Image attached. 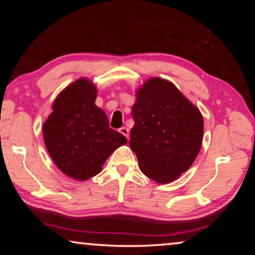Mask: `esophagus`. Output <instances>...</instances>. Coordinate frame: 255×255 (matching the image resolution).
<instances>
[{
    "instance_id": "obj_1",
    "label": "esophagus",
    "mask_w": 255,
    "mask_h": 255,
    "mask_svg": "<svg viewBox=\"0 0 255 255\" xmlns=\"http://www.w3.org/2000/svg\"><path fill=\"white\" fill-rule=\"evenodd\" d=\"M119 131L122 132L125 137H127V138L129 137V129L127 127H122L119 129Z\"/></svg>"
}]
</instances>
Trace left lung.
<instances>
[{
	"label": "left lung",
	"instance_id": "left-lung-1",
	"mask_svg": "<svg viewBox=\"0 0 255 255\" xmlns=\"http://www.w3.org/2000/svg\"><path fill=\"white\" fill-rule=\"evenodd\" d=\"M129 146L139 169L158 183L175 180L199 153L204 119L169 81L153 77L137 92Z\"/></svg>",
	"mask_w": 255,
	"mask_h": 255
}]
</instances>
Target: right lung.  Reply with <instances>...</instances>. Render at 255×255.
<instances>
[{"label": "right lung", "mask_w": 255, "mask_h": 255, "mask_svg": "<svg viewBox=\"0 0 255 255\" xmlns=\"http://www.w3.org/2000/svg\"><path fill=\"white\" fill-rule=\"evenodd\" d=\"M97 89L80 79L64 90L53 105L42 127L48 153L58 169L76 180H88L119 146L127 143L123 133L109 127L103 110L94 102Z\"/></svg>", "instance_id": "obj_1"}]
</instances>
